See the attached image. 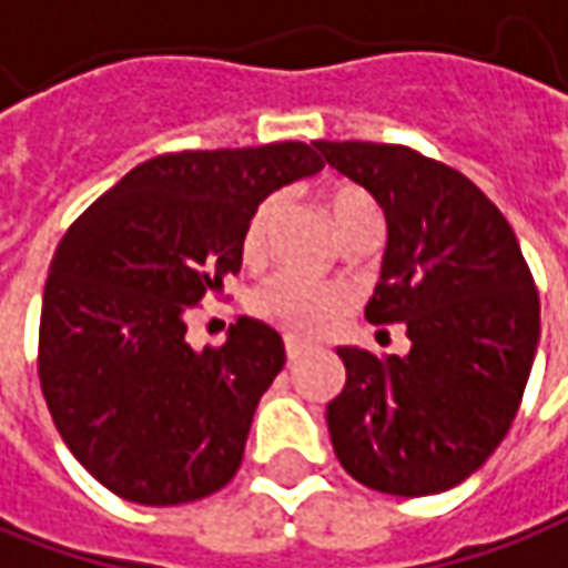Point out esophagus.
Wrapping results in <instances>:
<instances>
[{
  "label": "esophagus",
  "instance_id": "obj_1",
  "mask_svg": "<svg viewBox=\"0 0 568 568\" xmlns=\"http://www.w3.org/2000/svg\"><path fill=\"white\" fill-rule=\"evenodd\" d=\"M307 345L304 342H298V338H285V357H288V364H295V361H301L304 354H307Z\"/></svg>",
  "mask_w": 568,
  "mask_h": 568
}]
</instances>
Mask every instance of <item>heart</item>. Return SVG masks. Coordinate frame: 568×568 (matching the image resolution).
<instances>
[{"label":"heart","instance_id":"1","mask_svg":"<svg viewBox=\"0 0 568 568\" xmlns=\"http://www.w3.org/2000/svg\"><path fill=\"white\" fill-rule=\"evenodd\" d=\"M280 207V199H264L257 204V211L245 226L242 235V254L245 261H261L267 252V230L270 220ZM326 214L333 223V233L338 245L361 233H382V214L376 202L366 195L364 189L357 186H338L329 192L326 199ZM252 311L261 320H267L270 326L283 329L298 338H311V335L323 333L333 320L342 316L345 311V292L338 285L314 283L307 276H298L292 270L273 273L264 283L254 288Z\"/></svg>","mask_w":568,"mask_h":568}]
</instances>
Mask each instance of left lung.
<instances>
[{
  "mask_svg": "<svg viewBox=\"0 0 568 568\" xmlns=\"http://www.w3.org/2000/svg\"><path fill=\"white\" fill-rule=\"evenodd\" d=\"M316 149L379 202L388 242L366 320L404 323L410 338L404 357L338 348L335 457L382 495H438L510 432L541 335L538 288L507 217L460 171L407 145Z\"/></svg>",
  "mask_w": 568,
  "mask_h": 568,
  "instance_id": "obj_1",
  "label": "left lung"
}]
</instances>
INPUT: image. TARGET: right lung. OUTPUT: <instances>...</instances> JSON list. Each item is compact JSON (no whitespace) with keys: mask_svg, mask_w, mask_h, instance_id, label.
I'll return each mask as SVG.
<instances>
[{"mask_svg":"<svg viewBox=\"0 0 568 568\" xmlns=\"http://www.w3.org/2000/svg\"><path fill=\"white\" fill-rule=\"evenodd\" d=\"M320 168L304 142L158 154L58 242L42 292V397L108 491L173 507L235 476L285 345L239 316L220 348L195 351L186 316L239 273L257 204Z\"/></svg>","mask_w":568,"mask_h":568,"instance_id":"add662e5","label":"right lung"}]
</instances>
